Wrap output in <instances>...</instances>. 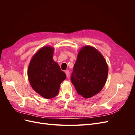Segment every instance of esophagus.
Returning a JSON list of instances; mask_svg holds the SVG:
<instances>
[{"instance_id": "esophagus-1", "label": "esophagus", "mask_w": 135, "mask_h": 135, "mask_svg": "<svg viewBox=\"0 0 135 135\" xmlns=\"http://www.w3.org/2000/svg\"><path fill=\"white\" fill-rule=\"evenodd\" d=\"M65 73H66V76H69V70H66V71H65Z\"/></svg>"}]
</instances>
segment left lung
<instances>
[{
    "mask_svg": "<svg viewBox=\"0 0 135 135\" xmlns=\"http://www.w3.org/2000/svg\"><path fill=\"white\" fill-rule=\"evenodd\" d=\"M73 70L71 81L77 92L84 98H89L99 93L104 87L108 66L97 49L85 46L78 54Z\"/></svg>",
    "mask_w": 135,
    "mask_h": 135,
    "instance_id": "obj_1",
    "label": "left lung"
}]
</instances>
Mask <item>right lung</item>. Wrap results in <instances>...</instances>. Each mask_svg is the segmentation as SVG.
I'll return each instance as SVG.
<instances>
[{
	"mask_svg": "<svg viewBox=\"0 0 135 135\" xmlns=\"http://www.w3.org/2000/svg\"><path fill=\"white\" fill-rule=\"evenodd\" d=\"M54 48L44 46L32 56L28 66V76L34 90L51 99L57 95L60 84L66 78L59 64L53 59Z\"/></svg>",
	"mask_w": 135,
	"mask_h": 135,
	"instance_id": "obj_1",
	"label": "right lung"
}]
</instances>
